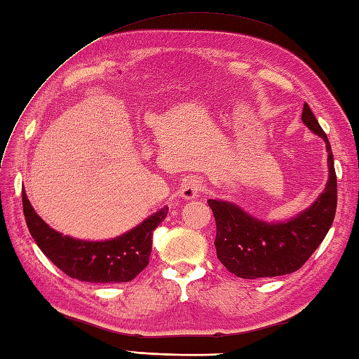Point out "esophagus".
I'll list each match as a JSON object with an SVG mask.
<instances>
[{"label": "esophagus", "instance_id": "34e87169", "mask_svg": "<svg viewBox=\"0 0 359 359\" xmlns=\"http://www.w3.org/2000/svg\"><path fill=\"white\" fill-rule=\"evenodd\" d=\"M205 189L203 182L197 177H189L185 180V184L182 185V197L184 199H194V197H199Z\"/></svg>", "mask_w": 359, "mask_h": 359}]
</instances>
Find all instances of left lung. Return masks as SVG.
Returning a JSON list of instances; mask_svg holds the SVG:
<instances>
[{
  "instance_id": "obj_1",
  "label": "left lung",
  "mask_w": 359,
  "mask_h": 359,
  "mask_svg": "<svg viewBox=\"0 0 359 359\" xmlns=\"http://www.w3.org/2000/svg\"><path fill=\"white\" fill-rule=\"evenodd\" d=\"M302 121L323 137L329 152V182L309 210L285 224H265L230 202L208 199L216 219L217 257L236 276L273 278L299 270L321 245L333 224L338 188L330 142L307 103H304Z\"/></svg>"
}]
</instances>
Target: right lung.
<instances>
[{
    "label": "right lung",
    "instance_id": "1",
    "mask_svg": "<svg viewBox=\"0 0 359 359\" xmlns=\"http://www.w3.org/2000/svg\"><path fill=\"white\" fill-rule=\"evenodd\" d=\"M22 211L35 243L53 265H57L69 278L94 284L128 282L142 273L149 264L152 231L168 215V210L162 208L117 239L85 242L67 238L49 228L32 208L25 189Z\"/></svg>",
    "mask_w": 359,
    "mask_h": 359
}]
</instances>
